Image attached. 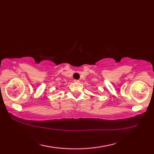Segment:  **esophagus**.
<instances>
[{"instance_id":"1","label":"esophagus","mask_w":154,"mask_h":154,"mask_svg":"<svg viewBox=\"0 0 154 154\" xmlns=\"http://www.w3.org/2000/svg\"><path fill=\"white\" fill-rule=\"evenodd\" d=\"M74 82H75V83H79V80L75 79V80H74Z\"/></svg>"}]
</instances>
